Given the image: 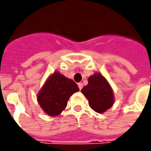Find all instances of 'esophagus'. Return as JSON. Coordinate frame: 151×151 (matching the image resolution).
I'll use <instances>...</instances> for the list:
<instances>
[{
    "mask_svg": "<svg viewBox=\"0 0 151 151\" xmlns=\"http://www.w3.org/2000/svg\"><path fill=\"white\" fill-rule=\"evenodd\" d=\"M78 87H79V90L81 91V90L82 89V87H83V84H82V83H81V82H80V83H78Z\"/></svg>",
    "mask_w": 151,
    "mask_h": 151,
    "instance_id": "obj_1",
    "label": "esophagus"
}]
</instances>
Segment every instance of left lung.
I'll list each match as a JSON object with an SVG mask.
<instances>
[{
  "label": "left lung",
  "mask_w": 151,
  "mask_h": 151,
  "mask_svg": "<svg viewBox=\"0 0 151 151\" xmlns=\"http://www.w3.org/2000/svg\"><path fill=\"white\" fill-rule=\"evenodd\" d=\"M88 99L90 107L98 113H104L112 107L114 92L108 80L100 73H95L88 78V84L82 89Z\"/></svg>",
  "instance_id": "obj_1"
}]
</instances>
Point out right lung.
Returning a JSON list of instances; mask_svg holds the SVG:
<instances>
[{
  "label": "right lung",
  "instance_id": "right-lung-1",
  "mask_svg": "<svg viewBox=\"0 0 151 151\" xmlns=\"http://www.w3.org/2000/svg\"><path fill=\"white\" fill-rule=\"evenodd\" d=\"M78 91V86L72 79L55 71L40 89L37 101L47 115L56 116L65 110L69 97Z\"/></svg>",
  "mask_w": 151,
  "mask_h": 151
}]
</instances>
